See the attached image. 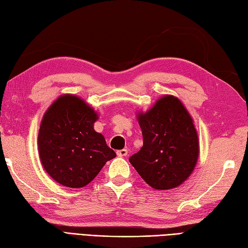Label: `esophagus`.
Segmentation results:
<instances>
[{
	"mask_svg": "<svg viewBox=\"0 0 248 248\" xmlns=\"http://www.w3.org/2000/svg\"><path fill=\"white\" fill-rule=\"evenodd\" d=\"M127 153H128V151L126 149H122V150L117 151V154H118V156H120V157H124V156L127 155Z\"/></svg>",
	"mask_w": 248,
	"mask_h": 248,
	"instance_id": "obj_1",
	"label": "esophagus"
}]
</instances>
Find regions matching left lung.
<instances>
[{"instance_id": "obj_1", "label": "left lung", "mask_w": 248, "mask_h": 248, "mask_svg": "<svg viewBox=\"0 0 248 248\" xmlns=\"http://www.w3.org/2000/svg\"><path fill=\"white\" fill-rule=\"evenodd\" d=\"M137 118L143 146L129 163L151 187H178L193 172L199 156L198 135L188 111L178 97L165 95Z\"/></svg>"}]
</instances>
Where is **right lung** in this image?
<instances>
[{
	"mask_svg": "<svg viewBox=\"0 0 248 248\" xmlns=\"http://www.w3.org/2000/svg\"><path fill=\"white\" fill-rule=\"evenodd\" d=\"M98 119L78 96L65 94L44 114L38 133V153L51 178L70 188L92 182L115 154L102 134L94 130Z\"/></svg>",
	"mask_w": 248,
	"mask_h": 248,
	"instance_id": "1",
	"label": "right lung"
}]
</instances>
